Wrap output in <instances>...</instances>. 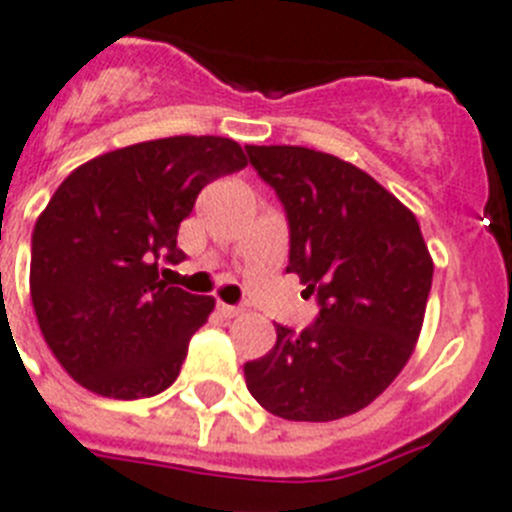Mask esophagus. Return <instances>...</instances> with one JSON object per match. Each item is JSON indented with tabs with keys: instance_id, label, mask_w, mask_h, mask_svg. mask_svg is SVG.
<instances>
[{
	"instance_id": "esophagus-1",
	"label": "esophagus",
	"mask_w": 512,
	"mask_h": 512,
	"mask_svg": "<svg viewBox=\"0 0 512 512\" xmlns=\"http://www.w3.org/2000/svg\"><path fill=\"white\" fill-rule=\"evenodd\" d=\"M217 310H220V313H222V316H225V318H235V316H240V310H243V308H238V305L220 303V305H217Z\"/></svg>"
}]
</instances>
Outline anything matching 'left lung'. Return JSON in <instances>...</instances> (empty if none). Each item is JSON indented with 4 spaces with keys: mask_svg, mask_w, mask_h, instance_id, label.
<instances>
[{
    "mask_svg": "<svg viewBox=\"0 0 512 512\" xmlns=\"http://www.w3.org/2000/svg\"><path fill=\"white\" fill-rule=\"evenodd\" d=\"M246 152L285 207L287 272L318 300L308 329L277 323V344L243 365L248 391L292 422L360 412L401 373L422 329L432 259L417 217L334 155L290 144Z\"/></svg>",
    "mask_w": 512,
    "mask_h": 512,
    "instance_id": "left-lung-1",
    "label": "left lung"
}]
</instances>
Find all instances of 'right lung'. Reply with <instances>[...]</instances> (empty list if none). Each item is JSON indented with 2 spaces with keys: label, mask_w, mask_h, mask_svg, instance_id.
<instances>
[{
  "label": "right lung",
  "mask_w": 512,
  "mask_h": 512,
  "mask_svg": "<svg viewBox=\"0 0 512 512\" xmlns=\"http://www.w3.org/2000/svg\"><path fill=\"white\" fill-rule=\"evenodd\" d=\"M246 168L225 137H168L69 173L30 240V300L48 349L87 391L147 399L181 373L212 298L160 279L199 191Z\"/></svg>",
  "instance_id": "1"
}]
</instances>
